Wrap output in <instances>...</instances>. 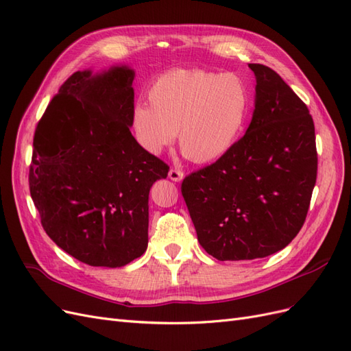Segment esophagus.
<instances>
[{
	"instance_id": "obj_1",
	"label": "esophagus",
	"mask_w": 351,
	"mask_h": 351,
	"mask_svg": "<svg viewBox=\"0 0 351 351\" xmlns=\"http://www.w3.org/2000/svg\"><path fill=\"white\" fill-rule=\"evenodd\" d=\"M168 177H169V180H173V182H182L184 174H183L182 169L171 168V169H169V171H168Z\"/></svg>"
}]
</instances>
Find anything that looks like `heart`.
<instances>
[{"label":"heart","mask_w":351,"mask_h":351,"mask_svg":"<svg viewBox=\"0 0 351 351\" xmlns=\"http://www.w3.org/2000/svg\"><path fill=\"white\" fill-rule=\"evenodd\" d=\"M149 105L133 111L136 139L149 154H161L178 133L190 161L206 164L230 151L246 121L249 92L232 73L176 69L158 76L147 90Z\"/></svg>","instance_id":"1"}]
</instances>
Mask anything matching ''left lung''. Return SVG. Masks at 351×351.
I'll use <instances>...</instances> for the list:
<instances>
[{
	"label": "left lung",
	"mask_w": 351,
	"mask_h": 351,
	"mask_svg": "<svg viewBox=\"0 0 351 351\" xmlns=\"http://www.w3.org/2000/svg\"><path fill=\"white\" fill-rule=\"evenodd\" d=\"M249 67L256 98L246 134L182 183L200 246L218 261L284 249L304 224L316 183L315 124L306 104L272 69Z\"/></svg>",
	"instance_id": "obj_1"
}]
</instances>
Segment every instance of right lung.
Here are the masks:
<instances>
[{
	"label": "right lung",
	"mask_w": 351,
	"mask_h": 351,
	"mask_svg": "<svg viewBox=\"0 0 351 351\" xmlns=\"http://www.w3.org/2000/svg\"><path fill=\"white\" fill-rule=\"evenodd\" d=\"M134 71H76L34 136L29 189L58 247L90 267H124L147 247L149 190L169 167L132 136Z\"/></svg>",
	"instance_id": "1"
}]
</instances>
